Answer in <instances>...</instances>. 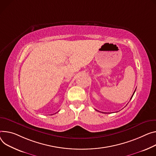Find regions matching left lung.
<instances>
[{"label": "left lung", "mask_w": 156, "mask_h": 156, "mask_svg": "<svg viewBox=\"0 0 156 156\" xmlns=\"http://www.w3.org/2000/svg\"><path fill=\"white\" fill-rule=\"evenodd\" d=\"M135 91H136V90H135ZM135 91H134V93H133V94L132 95V96H131V99H130V100H131V99H132V98H133V95H134V93H135ZM105 113V112H104Z\"/></svg>", "instance_id": "left-lung-1"}]
</instances>
